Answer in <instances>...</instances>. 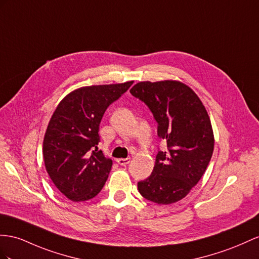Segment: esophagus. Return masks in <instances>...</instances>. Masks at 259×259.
<instances>
[{
  "label": "esophagus",
  "mask_w": 259,
  "mask_h": 259,
  "mask_svg": "<svg viewBox=\"0 0 259 259\" xmlns=\"http://www.w3.org/2000/svg\"><path fill=\"white\" fill-rule=\"evenodd\" d=\"M116 161L119 165H121V166H125V165H128L130 163V158H117Z\"/></svg>",
  "instance_id": "34e87169"
}]
</instances>
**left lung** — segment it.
<instances>
[{
  "label": "left lung",
  "mask_w": 259,
  "mask_h": 259,
  "mask_svg": "<svg viewBox=\"0 0 259 259\" xmlns=\"http://www.w3.org/2000/svg\"><path fill=\"white\" fill-rule=\"evenodd\" d=\"M130 93L148 105L167 147L157 153L150 177L138 183L139 193L158 204L180 201L200 181L213 153L207 109L188 85L176 79L139 82Z\"/></svg>",
  "instance_id": "left-lung-1"
}]
</instances>
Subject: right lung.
Segmentation results:
<instances>
[{
    "mask_svg": "<svg viewBox=\"0 0 259 259\" xmlns=\"http://www.w3.org/2000/svg\"><path fill=\"white\" fill-rule=\"evenodd\" d=\"M134 81L83 86L59 103L46 130L42 154L52 183L72 201H85L102 190L112 166L99 143V123L108 106Z\"/></svg>",
    "mask_w": 259,
    "mask_h": 259,
    "instance_id": "add662e5",
    "label": "right lung"
}]
</instances>
